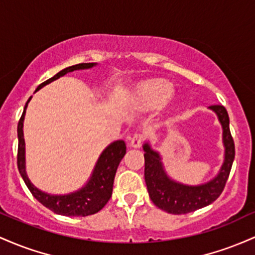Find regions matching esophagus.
I'll return each instance as SVG.
<instances>
[{"instance_id":"esophagus-1","label":"esophagus","mask_w":255,"mask_h":255,"mask_svg":"<svg viewBox=\"0 0 255 255\" xmlns=\"http://www.w3.org/2000/svg\"><path fill=\"white\" fill-rule=\"evenodd\" d=\"M143 142V135L141 133H135L130 139V147L132 148H139L142 145Z\"/></svg>"}]
</instances>
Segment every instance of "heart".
I'll return each instance as SVG.
<instances>
[{
	"instance_id": "b5f03b06",
	"label": "heart",
	"mask_w": 255,
	"mask_h": 255,
	"mask_svg": "<svg viewBox=\"0 0 255 255\" xmlns=\"http://www.w3.org/2000/svg\"><path fill=\"white\" fill-rule=\"evenodd\" d=\"M173 85L165 79H153L142 83L132 95V104L147 111L159 110L171 99Z\"/></svg>"
}]
</instances>
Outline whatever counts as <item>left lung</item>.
I'll return each instance as SVG.
<instances>
[{
	"mask_svg": "<svg viewBox=\"0 0 255 255\" xmlns=\"http://www.w3.org/2000/svg\"><path fill=\"white\" fill-rule=\"evenodd\" d=\"M211 111L218 117L223 128L224 161L219 172L211 181L197 185L177 182L166 172L161 155L151 148L149 141L144 142V181L153 204L160 210L172 214H185L211 205L218 199L225 187L235 159V144L230 133L229 116L225 107L210 106Z\"/></svg>",
	"mask_w": 255,
	"mask_h": 255,
	"instance_id": "8db88e82",
	"label": "left lung"
}]
</instances>
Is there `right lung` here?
<instances>
[{"label":"right lung","mask_w":255,"mask_h":255,"mask_svg":"<svg viewBox=\"0 0 255 255\" xmlns=\"http://www.w3.org/2000/svg\"><path fill=\"white\" fill-rule=\"evenodd\" d=\"M96 62H89V64H78L66 67L55 76L45 81L42 84L37 87L36 91L42 89L49 83L56 81L60 77L65 74L73 72L78 70H89V68L95 67ZM35 91V93H36ZM32 96L27 100L26 105L24 107L21 118L18 124V168L19 172L24 179L25 184L31 191L35 199L38 200L43 206L49 208L54 213L61 214V216L67 217H87L95 214L100 210L104 208V206L107 204L108 200L112 196L113 190V182L114 176H116L117 168H118L119 162L124 158L127 153V145L123 139H118L108 144L105 148L104 151L100 154L97 159L95 167H94L93 173L90 178L83 185L81 189L73 191L70 194H64V195H54V194L45 193L33 185V183L30 181L26 173V162H25V139H24V119L26 114V108Z\"/></svg>","instance_id":"add662e5"}]
</instances>
